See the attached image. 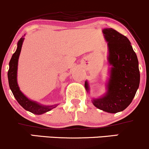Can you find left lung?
<instances>
[{"label": "left lung", "mask_w": 149, "mask_h": 149, "mask_svg": "<svg viewBox=\"0 0 149 149\" xmlns=\"http://www.w3.org/2000/svg\"><path fill=\"white\" fill-rule=\"evenodd\" d=\"M102 33L107 42L109 78L106 92L100 97L92 99L95 107L109 113L125 109L132 102L140 83V72L137 56L125 36L112 28H104ZM85 88L90 92L89 84Z\"/></svg>", "instance_id": "8db88e82"}]
</instances>
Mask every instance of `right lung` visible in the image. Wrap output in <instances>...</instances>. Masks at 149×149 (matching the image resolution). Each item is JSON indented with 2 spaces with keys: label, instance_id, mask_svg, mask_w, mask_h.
I'll return each instance as SVG.
<instances>
[{
  "label": "right lung",
  "instance_id": "right-lung-1",
  "mask_svg": "<svg viewBox=\"0 0 149 149\" xmlns=\"http://www.w3.org/2000/svg\"><path fill=\"white\" fill-rule=\"evenodd\" d=\"M24 40V37L19 39L17 42V49L13 54L10 61L9 70L8 72V83H9L10 88L15 98L24 109L35 114H42L56 107L58 104H52V105L42 104L28 98L19 89L17 79V66H18L19 56L20 54L21 49H22Z\"/></svg>",
  "mask_w": 149,
  "mask_h": 149
}]
</instances>
